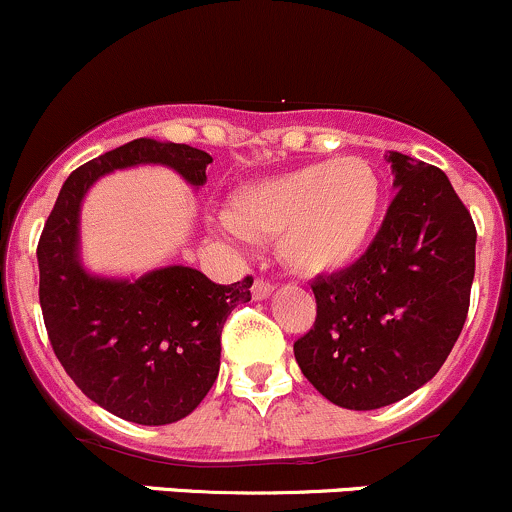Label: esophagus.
Instances as JSON below:
<instances>
[{
  "label": "esophagus",
  "mask_w": 512,
  "mask_h": 512,
  "mask_svg": "<svg viewBox=\"0 0 512 512\" xmlns=\"http://www.w3.org/2000/svg\"><path fill=\"white\" fill-rule=\"evenodd\" d=\"M272 292H274V284L267 282V279H257V282L252 284V299H257V301L270 299Z\"/></svg>",
  "instance_id": "34e87169"
}]
</instances>
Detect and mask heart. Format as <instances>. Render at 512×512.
I'll use <instances>...</instances> for the list:
<instances>
[{
	"label": "heart",
	"mask_w": 512,
	"mask_h": 512,
	"mask_svg": "<svg viewBox=\"0 0 512 512\" xmlns=\"http://www.w3.org/2000/svg\"><path fill=\"white\" fill-rule=\"evenodd\" d=\"M380 206L378 171L365 159L343 157L238 188L213 228L235 242L277 235L284 265L316 277L343 270L365 250Z\"/></svg>",
	"instance_id": "1"
}]
</instances>
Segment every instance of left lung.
Returning a JSON list of instances; mask_svg holds the SVG:
<instances>
[{
  "label": "left lung",
  "instance_id": "1",
  "mask_svg": "<svg viewBox=\"0 0 512 512\" xmlns=\"http://www.w3.org/2000/svg\"><path fill=\"white\" fill-rule=\"evenodd\" d=\"M392 198L358 262L316 277V321L294 343L328 402L378 410L412 395L449 358L476 272V225L437 166L390 152Z\"/></svg>",
  "mask_w": 512,
  "mask_h": 512
}]
</instances>
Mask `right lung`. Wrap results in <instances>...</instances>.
Instances as JSON below:
<instances>
[{
    "label": "right lung",
    "instance_id": "1",
    "mask_svg": "<svg viewBox=\"0 0 512 512\" xmlns=\"http://www.w3.org/2000/svg\"><path fill=\"white\" fill-rule=\"evenodd\" d=\"M211 154L188 144L134 139L75 169L39 240V299L56 358L102 410L134 424H171L201 405L220 368V333L252 277L215 284L169 265L142 277H105L80 257V206L100 176L129 166L174 169L188 186L206 184Z\"/></svg>",
    "mask_w": 512,
    "mask_h": 512
}]
</instances>
